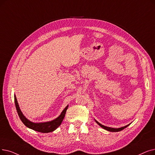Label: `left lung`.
Returning a JSON list of instances; mask_svg holds the SVG:
<instances>
[{
  "instance_id": "obj_1",
  "label": "left lung",
  "mask_w": 155,
  "mask_h": 155,
  "mask_svg": "<svg viewBox=\"0 0 155 155\" xmlns=\"http://www.w3.org/2000/svg\"><path fill=\"white\" fill-rule=\"evenodd\" d=\"M94 120H95V122L101 127H102L103 129H105V130H107V131H110V132H119V131H121V130H124L125 128H126V127H127L128 126H129L130 124H128V125H125V126H124V127H120V128H118V129H116V128H111V127H106V126H104V125H102V124H101L100 123H99L97 120H96L95 119H94Z\"/></svg>"
}]
</instances>
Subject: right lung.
<instances>
[{
    "instance_id": "obj_1",
    "label": "right lung",
    "mask_w": 155,
    "mask_h": 155,
    "mask_svg": "<svg viewBox=\"0 0 155 155\" xmlns=\"http://www.w3.org/2000/svg\"><path fill=\"white\" fill-rule=\"evenodd\" d=\"M15 103L16 108L19 115V117L20 119H21V122L24 124V125L26 127L29 128V129H31L33 130H35L39 132H42V133H49L51 132H53L54 130H55L59 126H60V125L61 124L64 118L66 110L68 109V105H67L65 108L63 110L61 113L60 114V115L56 118H55L54 120L49 121V122H46L35 123V122H31L30 120H29L25 117L22 111H21V110H20V107L19 106L15 94Z\"/></svg>"
}]
</instances>
